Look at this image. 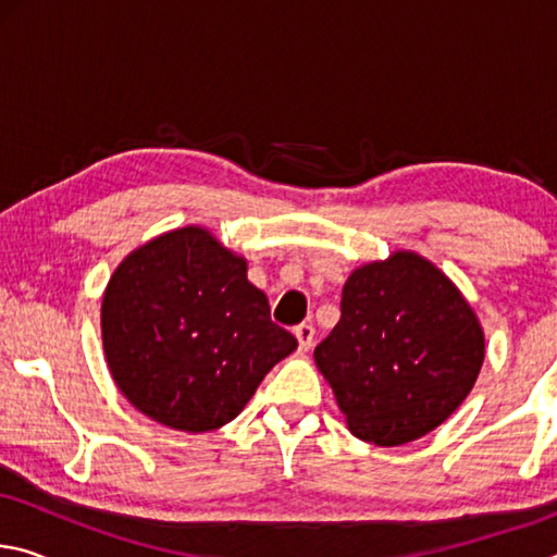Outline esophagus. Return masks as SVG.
<instances>
[{
    "label": "esophagus",
    "mask_w": 557,
    "mask_h": 557,
    "mask_svg": "<svg viewBox=\"0 0 557 557\" xmlns=\"http://www.w3.org/2000/svg\"><path fill=\"white\" fill-rule=\"evenodd\" d=\"M295 336H297L301 351H309V348H312V344H314V326L312 324H299V326H295Z\"/></svg>",
    "instance_id": "34e87169"
}]
</instances>
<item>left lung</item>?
Returning a JSON list of instances; mask_svg holds the SVG:
<instances>
[{
    "label": "left lung",
    "mask_w": 557,
    "mask_h": 557,
    "mask_svg": "<svg viewBox=\"0 0 557 557\" xmlns=\"http://www.w3.org/2000/svg\"><path fill=\"white\" fill-rule=\"evenodd\" d=\"M484 329L435 262L395 250L348 275L342 319L314 348L351 435L398 447L440 428L484 363Z\"/></svg>",
    "instance_id": "left-lung-1"
}]
</instances>
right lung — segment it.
Listing matches in <instances>:
<instances>
[{"instance_id": "obj_1", "label": "right lung", "mask_w": 557, "mask_h": 557, "mask_svg": "<svg viewBox=\"0 0 557 557\" xmlns=\"http://www.w3.org/2000/svg\"><path fill=\"white\" fill-rule=\"evenodd\" d=\"M102 351L120 393L159 425L209 432L238 418L268 371L297 348L270 319L248 260L209 228L147 240L112 272Z\"/></svg>"}]
</instances>
